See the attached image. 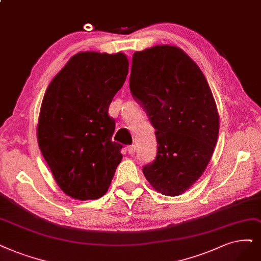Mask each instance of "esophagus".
I'll use <instances>...</instances> for the list:
<instances>
[{
	"label": "esophagus",
	"mask_w": 261,
	"mask_h": 261,
	"mask_svg": "<svg viewBox=\"0 0 261 261\" xmlns=\"http://www.w3.org/2000/svg\"><path fill=\"white\" fill-rule=\"evenodd\" d=\"M137 148H136V145H131V146H128V152L130 153V155H133L134 152H136Z\"/></svg>",
	"instance_id": "obj_1"
}]
</instances>
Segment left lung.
I'll list each match as a JSON object with an SVG mask.
<instances>
[{"mask_svg": "<svg viewBox=\"0 0 261 261\" xmlns=\"http://www.w3.org/2000/svg\"><path fill=\"white\" fill-rule=\"evenodd\" d=\"M130 91L156 129L157 156L144 175L160 194L178 196L204 172L218 138L205 76L180 48L153 46L134 53Z\"/></svg>", "mask_w": 261, "mask_h": 261, "instance_id": "1", "label": "left lung"}]
</instances>
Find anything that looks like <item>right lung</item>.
<instances>
[{
    "label": "right lung",
    "mask_w": 261,
    "mask_h": 261,
    "mask_svg": "<svg viewBox=\"0 0 261 261\" xmlns=\"http://www.w3.org/2000/svg\"><path fill=\"white\" fill-rule=\"evenodd\" d=\"M128 71L122 53H79L46 90L38 146L57 184L74 199L103 197L121 161L122 145L112 142L115 120L109 108Z\"/></svg>",
    "instance_id": "1"
}]
</instances>
